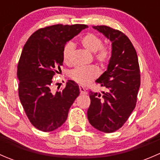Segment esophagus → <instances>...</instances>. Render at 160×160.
I'll list each match as a JSON object with an SVG mask.
<instances>
[{
  "label": "esophagus",
  "mask_w": 160,
  "mask_h": 160,
  "mask_svg": "<svg viewBox=\"0 0 160 160\" xmlns=\"http://www.w3.org/2000/svg\"><path fill=\"white\" fill-rule=\"evenodd\" d=\"M79 88H80V91L81 94H88V92H87L84 87H83L82 85H79Z\"/></svg>",
  "instance_id": "obj_1"
}]
</instances>
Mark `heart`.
<instances>
[{"mask_svg": "<svg viewBox=\"0 0 160 160\" xmlns=\"http://www.w3.org/2000/svg\"><path fill=\"white\" fill-rule=\"evenodd\" d=\"M80 44L90 52H94V59L104 65L109 62L111 56V50L108 46H102V40L94 33H88L80 38ZM74 49L72 42H67L62 49V61L64 63L70 64L71 56ZM99 75V69L94 65L77 67L70 70L69 76L71 79L80 84H88Z\"/></svg>", "mask_w": 160, "mask_h": 160, "instance_id": "1", "label": "heart"}]
</instances>
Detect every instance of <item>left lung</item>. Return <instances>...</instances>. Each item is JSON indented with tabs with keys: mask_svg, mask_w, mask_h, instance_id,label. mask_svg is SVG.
I'll list each match as a JSON object with an SVG mask.
<instances>
[{
	"mask_svg": "<svg viewBox=\"0 0 160 160\" xmlns=\"http://www.w3.org/2000/svg\"><path fill=\"white\" fill-rule=\"evenodd\" d=\"M111 42V56L107 70L96 80L107 91H90L88 110L90 124L96 129L111 133L122 128L136 105L140 87L138 56L129 38L106 25L93 26Z\"/></svg>",
	"mask_w": 160,
	"mask_h": 160,
	"instance_id": "8db88e82",
	"label": "left lung"
}]
</instances>
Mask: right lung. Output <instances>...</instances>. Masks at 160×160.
<instances>
[{
    "label": "right lung",
    "instance_id": "1",
    "mask_svg": "<svg viewBox=\"0 0 160 160\" xmlns=\"http://www.w3.org/2000/svg\"><path fill=\"white\" fill-rule=\"evenodd\" d=\"M86 25H54L34 32L24 46L18 64V95L31 123L47 132L59 128L80 94L79 86L68 80L61 91H52V77L62 66L66 43Z\"/></svg>",
    "mask_w": 160,
    "mask_h": 160
}]
</instances>
